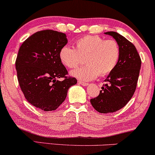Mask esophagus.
<instances>
[{"label": "esophagus", "instance_id": "obj_1", "mask_svg": "<svg viewBox=\"0 0 155 155\" xmlns=\"http://www.w3.org/2000/svg\"><path fill=\"white\" fill-rule=\"evenodd\" d=\"M78 83L79 84L82 85V86H87V85L89 84L88 83H86V82H84V81H78Z\"/></svg>", "mask_w": 155, "mask_h": 155}]
</instances>
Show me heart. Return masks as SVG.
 Returning a JSON list of instances; mask_svg holds the SVG:
<instances>
[{
    "label": "heart",
    "instance_id": "b5f03b06",
    "mask_svg": "<svg viewBox=\"0 0 155 155\" xmlns=\"http://www.w3.org/2000/svg\"><path fill=\"white\" fill-rule=\"evenodd\" d=\"M120 57V48L117 41L105 40L98 35H85L78 39L73 48L65 45L60 49L61 63L68 68H74L84 58L85 65L71 71L74 77L90 81L97 76H104L115 69Z\"/></svg>",
    "mask_w": 155,
    "mask_h": 155
}]
</instances>
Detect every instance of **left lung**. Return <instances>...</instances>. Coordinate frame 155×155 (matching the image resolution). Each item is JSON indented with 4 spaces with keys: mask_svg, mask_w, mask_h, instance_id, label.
<instances>
[{
    "mask_svg": "<svg viewBox=\"0 0 155 155\" xmlns=\"http://www.w3.org/2000/svg\"><path fill=\"white\" fill-rule=\"evenodd\" d=\"M105 34L111 35L120 48V57L114 70L108 74L97 97L90 100L97 111L113 113L123 108L136 91L141 60L136 47L122 35L114 31Z\"/></svg>",
    "mask_w": 155,
    "mask_h": 155,
    "instance_id": "left-lung-1",
    "label": "left lung"
}]
</instances>
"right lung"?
<instances>
[{"label": "right lung", "instance_id": "obj_1", "mask_svg": "<svg viewBox=\"0 0 155 155\" xmlns=\"http://www.w3.org/2000/svg\"><path fill=\"white\" fill-rule=\"evenodd\" d=\"M67 43L65 33L45 30L31 35L19 49L15 65L19 87L27 101L43 111L57 109L68 89L77 83L76 78L66 76L59 58ZM60 78L64 79L60 81Z\"/></svg>", "mask_w": 155, "mask_h": 155}]
</instances>
